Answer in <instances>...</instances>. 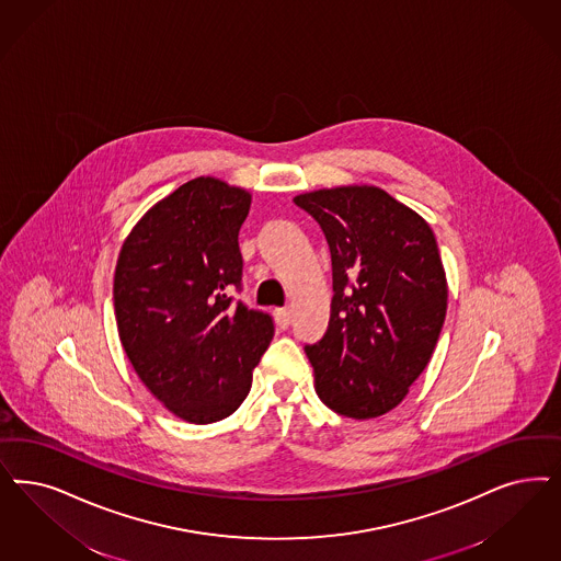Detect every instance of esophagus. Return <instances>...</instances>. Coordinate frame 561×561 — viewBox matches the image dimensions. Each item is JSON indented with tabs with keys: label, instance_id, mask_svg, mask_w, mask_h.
<instances>
[{
	"label": "esophagus",
	"instance_id": "obj_1",
	"mask_svg": "<svg viewBox=\"0 0 561 561\" xmlns=\"http://www.w3.org/2000/svg\"><path fill=\"white\" fill-rule=\"evenodd\" d=\"M275 321H277V325L282 329L290 328L291 323V312L288 309H277L275 310Z\"/></svg>",
	"mask_w": 561,
	"mask_h": 561
}]
</instances>
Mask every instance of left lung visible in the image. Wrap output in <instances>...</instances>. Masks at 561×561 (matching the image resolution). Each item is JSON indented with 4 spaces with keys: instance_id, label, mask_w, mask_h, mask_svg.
I'll list each match as a JSON object with an SVG mask.
<instances>
[{
    "instance_id": "1",
    "label": "left lung",
    "mask_w": 561,
    "mask_h": 561,
    "mask_svg": "<svg viewBox=\"0 0 561 561\" xmlns=\"http://www.w3.org/2000/svg\"><path fill=\"white\" fill-rule=\"evenodd\" d=\"M331 252L325 335L305 346L314 389L333 412L365 421L407 398L437 346L447 282L435 233L377 186L298 194Z\"/></svg>"
}]
</instances>
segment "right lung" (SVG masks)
Listing matches in <instances>:
<instances>
[{
    "instance_id": "right-lung-1",
    "label": "right lung",
    "mask_w": 561,
    "mask_h": 561,
    "mask_svg": "<svg viewBox=\"0 0 561 561\" xmlns=\"http://www.w3.org/2000/svg\"><path fill=\"white\" fill-rule=\"evenodd\" d=\"M251 194L194 178L159 201L117 256V333L136 375L186 423L209 425L244 402L273 319L233 302L242 288L238 232Z\"/></svg>"
}]
</instances>
